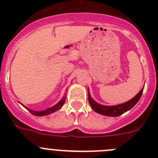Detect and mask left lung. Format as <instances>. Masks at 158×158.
<instances>
[{"label":"left lung","instance_id":"8db88e82","mask_svg":"<svg viewBox=\"0 0 158 158\" xmlns=\"http://www.w3.org/2000/svg\"><path fill=\"white\" fill-rule=\"evenodd\" d=\"M143 89L142 88L140 90L138 94L133 97V98L130 100L129 101L123 103V104H118V105H114V106H106V105H102V104L96 103L94 100L91 97L90 94L89 93V102L90 104V106L92 107L93 110L96 112L101 114L103 115H106V116H111V117H116L119 116L124 112L129 111L131 109L135 104L138 103L139 100H140L141 96H142V93H143ZM89 90V89H88Z\"/></svg>","mask_w":158,"mask_h":158}]
</instances>
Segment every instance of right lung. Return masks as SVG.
<instances>
[{
	"mask_svg": "<svg viewBox=\"0 0 158 158\" xmlns=\"http://www.w3.org/2000/svg\"><path fill=\"white\" fill-rule=\"evenodd\" d=\"M65 96L62 97V99L61 100H60L59 102H58V104H55L54 106H53V107H50V108H47V109L44 110V111H33V110L31 109H29V108H27V107H24V106L22 104V105L23 106V107H25V108H27V110H28V111H30L32 115H36V116H43V115H50V114H51V113L54 112V111H58V109H60L61 107H62V105L64 104V103H65Z\"/></svg>",
	"mask_w": 158,
	"mask_h": 158,
	"instance_id": "right-lung-1",
	"label": "right lung"
}]
</instances>
